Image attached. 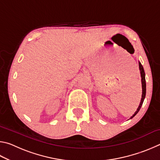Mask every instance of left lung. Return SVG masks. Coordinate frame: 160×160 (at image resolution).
<instances>
[{
    "instance_id": "1",
    "label": "left lung",
    "mask_w": 160,
    "mask_h": 160,
    "mask_svg": "<svg viewBox=\"0 0 160 160\" xmlns=\"http://www.w3.org/2000/svg\"><path fill=\"white\" fill-rule=\"evenodd\" d=\"M138 63H139V69H140V76H141V82H142V98L141 100H140V105L138 108L137 109V111L135 112V113L132 116H131V118H132L134 117V116L137 114L138 113L140 109V108H141L142 105V103L144 102V99L145 98V94H146V82H145V71H144V68H143L142 66L140 63V62L138 61Z\"/></svg>"
}]
</instances>
